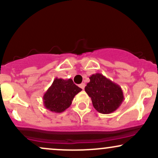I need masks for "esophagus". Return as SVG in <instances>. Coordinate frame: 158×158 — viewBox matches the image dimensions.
I'll return each instance as SVG.
<instances>
[{
	"instance_id": "34e87169",
	"label": "esophagus",
	"mask_w": 158,
	"mask_h": 158,
	"mask_svg": "<svg viewBox=\"0 0 158 158\" xmlns=\"http://www.w3.org/2000/svg\"><path fill=\"white\" fill-rule=\"evenodd\" d=\"M79 87H80L81 89L83 90L85 88V83H81V84L79 85Z\"/></svg>"
}]
</instances>
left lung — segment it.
Listing matches in <instances>:
<instances>
[{"mask_svg": "<svg viewBox=\"0 0 158 158\" xmlns=\"http://www.w3.org/2000/svg\"><path fill=\"white\" fill-rule=\"evenodd\" d=\"M85 90L91 98L96 110L101 114H110L122 104L124 96L121 87L101 73L92 74Z\"/></svg>", "mask_w": 158, "mask_h": 158, "instance_id": "1", "label": "left lung"}]
</instances>
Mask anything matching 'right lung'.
<instances>
[{"mask_svg": "<svg viewBox=\"0 0 158 158\" xmlns=\"http://www.w3.org/2000/svg\"><path fill=\"white\" fill-rule=\"evenodd\" d=\"M81 90L71 79L56 78L44 94V106L50 111L61 113L70 106L74 97Z\"/></svg>", "mask_w": 158, "mask_h": 158, "instance_id": "add662e5", "label": "right lung"}]
</instances>
